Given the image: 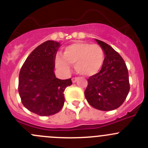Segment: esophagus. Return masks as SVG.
<instances>
[{
  "instance_id": "1",
  "label": "esophagus",
  "mask_w": 148,
  "mask_h": 148,
  "mask_svg": "<svg viewBox=\"0 0 148 148\" xmlns=\"http://www.w3.org/2000/svg\"><path fill=\"white\" fill-rule=\"evenodd\" d=\"M78 79H79L78 77H73V78L71 79V81H72L73 83H75Z\"/></svg>"
}]
</instances>
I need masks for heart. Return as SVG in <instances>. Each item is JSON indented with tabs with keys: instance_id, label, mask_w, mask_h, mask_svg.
I'll list each match as a JSON object with an SVG mask.
<instances>
[{
	"instance_id": "1",
	"label": "heart",
	"mask_w": 148,
	"mask_h": 148,
	"mask_svg": "<svg viewBox=\"0 0 148 148\" xmlns=\"http://www.w3.org/2000/svg\"><path fill=\"white\" fill-rule=\"evenodd\" d=\"M105 58L104 50L98 44L77 42L66 46L63 57L57 56L56 63L61 69L69 72L73 65L79 74L91 77L97 74L102 68Z\"/></svg>"
}]
</instances>
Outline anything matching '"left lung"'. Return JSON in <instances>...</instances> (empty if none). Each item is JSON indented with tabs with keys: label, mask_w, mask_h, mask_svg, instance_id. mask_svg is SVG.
<instances>
[{
	"label": "left lung",
	"mask_w": 148,
	"mask_h": 148,
	"mask_svg": "<svg viewBox=\"0 0 148 148\" xmlns=\"http://www.w3.org/2000/svg\"><path fill=\"white\" fill-rule=\"evenodd\" d=\"M95 40L104 50L105 58L100 71L87 79L85 97L94 108L114 110L122 105L129 93L128 70L122 56L112 46Z\"/></svg>",
	"instance_id": "1"
}]
</instances>
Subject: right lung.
I'll return each instance as SVG.
<instances>
[{
    "label": "right lung",
    "mask_w": 148,
    "mask_h": 148,
    "mask_svg": "<svg viewBox=\"0 0 148 148\" xmlns=\"http://www.w3.org/2000/svg\"><path fill=\"white\" fill-rule=\"evenodd\" d=\"M60 44L46 41L37 46L28 56L20 70L18 92L22 104L40 116L59 112L64 103V92L72 84L71 79H59L53 70Z\"/></svg>",
    "instance_id": "1"
}]
</instances>
